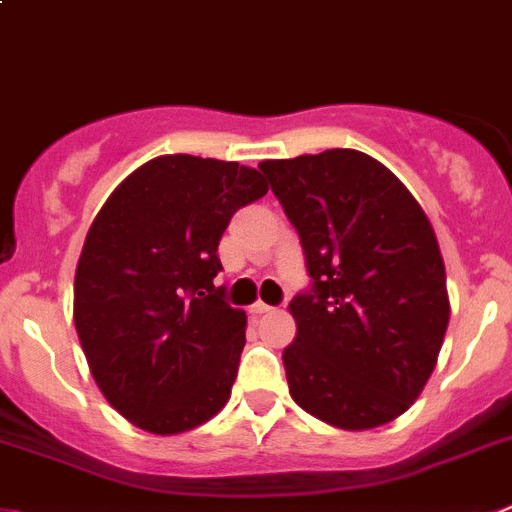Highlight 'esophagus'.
I'll return each instance as SVG.
<instances>
[{
	"mask_svg": "<svg viewBox=\"0 0 512 512\" xmlns=\"http://www.w3.org/2000/svg\"><path fill=\"white\" fill-rule=\"evenodd\" d=\"M271 309H274V307H269V304H264V302H256V304H251V309H248V312H251L253 317H261V314H269Z\"/></svg>",
	"mask_w": 512,
	"mask_h": 512,
	"instance_id": "esophagus-1",
	"label": "esophagus"
}]
</instances>
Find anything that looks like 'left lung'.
I'll list each match as a JSON object with an SVG mask.
<instances>
[{"instance_id": "8db88e82", "label": "left lung", "mask_w": 512, "mask_h": 512, "mask_svg": "<svg viewBox=\"0 0 512 512\" xmlns=\"http://www.w3.org/2000/svg\"><path fill=\"white\" fill-rule=\"evenodd\" d=\"M302 241L312 287L289 302V393L307 414L363 431L401 416L437 365L447 274L429 218L358 149L259 164Z\"/></svg>"}]
</instances>
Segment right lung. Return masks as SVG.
<instances>
[{"instance_id":"right-lung-1","label":"right lung","mask_w":512,"mask_h":512,"mask_svg":"<svg viewBox=\"0 0 512 512\" xmlns=\"http://www.w3.org/2000/svg\"><path fill=\"white\" fill-rule=\"evenodd\" d=\"M269 192L259 170L164 154L98 210L73 284V320L106 401L152 434L213 419L231 398L246 312L223 299L218 243Z\"/></svg>"}]
</instances>
